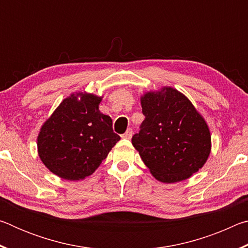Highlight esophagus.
I'll return each instance as SVG.
<instances>
[{"label":"esophagus","mask_w":248,"mask_h":248,"mask_svg":"<svg viewBox=\"0 0 248 248\" xmlns=\"http://www.w3.org/2000/svg\"><path fill=\"white\" fill-rule=\"evenodd\" d=\"M132 134H133L132 129H131V128H129V129L127 130V131H125V132H124V133L123 136H121V137H123L124 139H128V140H130V139H131Z\"/></svg>","instance_id":"34e87169"}]
</instances>
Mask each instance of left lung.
<instances>
[{
  "label": "left lung",
  "mask_w": 248,
  "mask_h": 248,
  "mask_svg": "<svg viewBox=\"0 0 248 248\" xmlns=\"http://www.w3.org/2000/svg\"><path fill=\"white\" fill-rule=\"evenodd\" d=\"M145 119L134 146L151 174L159 182L173 184L191 177L211 152L207 123L183 93L170 86L141 96Z\"/></svg>",
  "instance_id": "left-lung-1"
}]
</instances>
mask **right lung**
<instances>
[{
  "mask_svg": "<svg viewBox=\"0 0 248 248\" xmlns=\"http://www.w3.org/2000/svg\"><path fill=\"white\" fill-rule=\"evenodd\" d=\"M102 98L85 92L71 94L41 125L38 155L60 178L81 180L92 175L120 140L110 117L99 110Z\"/></svg>",
  "mask_w": 248,
  "mask_h": 248,
  "instance_id": "obj_1",
  "label": "right lung"
}]
</instances>
